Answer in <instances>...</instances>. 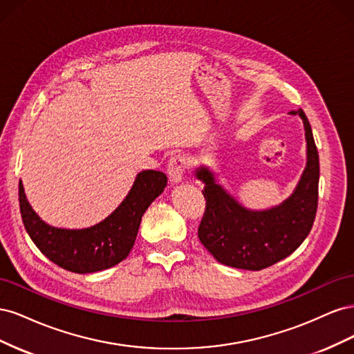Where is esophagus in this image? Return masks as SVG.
<instances>
[{"label": "esophagus", "mask_w": 354, "mask_h": 354, "mask_svg": "<svg viewBox=\"0 0 354 354\" xmlns=\"http://www.w3.org/2000/svg\"><path fill=\"white\" fill-rule=\"evenodd\" d=\"M187 169V158L185 155H174L168 162V176L173 183H178Z\"/></svg>", "instance_id": "1"}]
</instances>
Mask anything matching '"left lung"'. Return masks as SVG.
Returning a JSON list of instances; mask_svg holds the SVG:
<instances>
[{
    "instance_id": "8db88e82",
    "label": "left lung",
    "mask_w": 354,
    "mask_h": 354,
    "mask_svg": "<svg viewBox=\"0 0 354 354\" xmlns=\"http://www.w3.org/2000/svg\"><path fill=\"white\" fill-rule=\"evenodd\" d=\"M307 167L294 194L279 207L250 211L216 183L208 168L196 169L202 180L205 212L198 227L202 245L218 263L243 270H263L292 254L312 230L319 195V155L312 127L303 109Z\"/></svg>"
}]
</instances>
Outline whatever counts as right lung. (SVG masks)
<instances>
[{"instance_id": "1", "label": "right lung", "mask_w": 354, "mask_h": 354, "mask_svg": "<svg viewBox=\"0 0 354 354\" xmlns=\"http://www.w3.org/2000/svg\"><path fill=\"white\" fill-rule=\"evenodd\" d=\"M165 186L164 173L142 171L136 177L130 194L108 218L81 230L51 227L42 221L30 208L22 181L19 183V205L25 229L38 250L62 269L84 274L109 269L127 259L142 216Z\"/></svg>"}]
</instances>
